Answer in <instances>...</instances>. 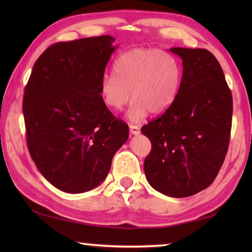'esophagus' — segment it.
Masks as SVG:
<instances>
[{
	"instance_id": "1",
	"label": "esophagus",
	"mask_w": 252,
	"mask_h": 252,
	"mask_svg": "<svg viewBox=\"0 0 252 252\" xmlns=\"http://www.w3.org/2000/svg\"><path fill=\"white\" fill-rule=\"evenodd\" d=\"M130 132L132 134H140V127L138 126H133V125H130Z\"/></svg>"
}]
</instances>
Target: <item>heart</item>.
Listing matches in <instances>:
<instances>
[{"label": "heart", "mask_w": 252, "mask_h": 252, "mask_svg": "<svg viewBox=\"0 0 252 252\" xmlns=\"http://www.w3.org/2000/svg\"><path fill=\"white\" fill-rule=\"evenodd\" d=\"M181 67L176 58L157 49H133L121 54L113 74L101 80L100 94L104 104L120 111L131 96L127 112L131 121H141L147 114H161L173 104L180 90Z\"/></svg>", "instance_id": "1"}]
</instances>
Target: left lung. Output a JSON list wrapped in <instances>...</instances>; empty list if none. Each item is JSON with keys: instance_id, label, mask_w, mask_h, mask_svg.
I'll return each mask as SVG.
<instances>
[{"instance_id": "1", "label": "left lung", "mask_w": 252, "mask_h": 252, "mask_svg": "<svg viewBox=\"0 0 252 252\" xmlns=\"http://www.w3.org/2000/svg\"><path fill=\"white\" fill-rule=\"evenodd\" d=\"M170 51L182 59L180 90L163 114L141 127L152 144L144 172L153 189L186 198L210 186L223 163L232 94L218 60L208 50Z\"/></svg>"}]
</instances>
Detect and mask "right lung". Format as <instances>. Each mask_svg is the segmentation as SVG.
Returning a JSON list of instances; mask_svg holds the SVG:
<instances>
[{"instance_id":"1","label":"right lung","mask_w":252,"mask_h":252,"mask_svg":"<svg viewBox=\"0 0 252 252\" xmlns=\"http://www.w3.org/2000/svg\"><path fill=\"white\" fill-rule=\"evenodd\" d=\"M113 42L101 35L52 44L34 63L24 89L30 156L42 176L67 193L99 186L129 138V126L100 94Z\"/></svg>"}]
</instances>
